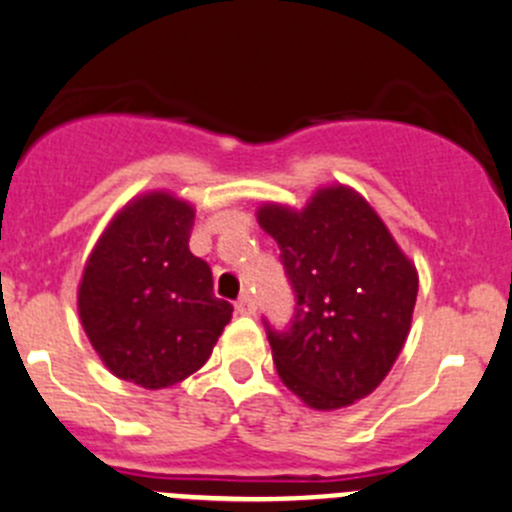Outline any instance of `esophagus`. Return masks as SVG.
<instances>
[{
    "instance_id": "34e87169",
    "label": "esophagus",
    "mask_w": 512,
    "mask_h": 512,
    "mask_svg": "<svg viewBox=\"0 0 512 512\" xmlns=\"http://www.w3.org/2000/svg\"><path fill=\"white\" fill-rule=\"evenodd\" d=\"M236 311L238 314H253V311H256V299H253L248 291H243L236 301Z\"/></svg>"
}]
</instances>
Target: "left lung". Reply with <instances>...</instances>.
Here are the masks:
<instances>
[{
  "instance_id": "1",
  "label": "left lung",
  "mask_w": 512,
  "mask_h": 512,
  "mask_svg": "<svg viewBox=\"0 0 512 512\" xmlns=\"http://www.w3.org/2000/svg\"><path fill=\"white\" fill-rule=\"evenodd\" d=\"M259 223L279 243L296 299L284 329L264 319L281 382L314 410L367 397L410 334L415 266L352 188H321L304 211L271 203Z\"/></svg>"
}]
</instances>
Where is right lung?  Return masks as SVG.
I'll return each mask as SVG.
<instances>
[{
  "label": "right lung",
  "mask_w": 512,
  "mask_h": 512,
  "mask_svg": "<svg viewBox=\"0 0 512 512\" xmlns=\"http://www.w3.org/2000/svg\"><path fill=\"white\" fill-rule=\"evenodd\" d=\"M193 208L168 193L128 203L82 274V326L120 379L145 389L183 382L211 357L233 306L213 294L211 266L188 241Z\"/></svg>",
  "instance_id": "add662e5"
}]
</instances>
